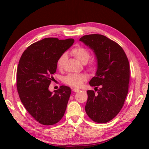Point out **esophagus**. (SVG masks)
Wrapping results in <instances>:
<instances>
[{"label":"esophagus","instance_id":"34e87169","mask_svg":"<svg viewBox=\"0 0 149 149\" xmlns=\"http://www.w3.org/2000/svg\"><path fill=\"white\" fill-rule=\"evenodd\" d=\"M79 91V90L77 89V88H73L72 89V91H74V92H78Z\"/></svg>","mask_w":149,"mask_h":149}]
</instances>
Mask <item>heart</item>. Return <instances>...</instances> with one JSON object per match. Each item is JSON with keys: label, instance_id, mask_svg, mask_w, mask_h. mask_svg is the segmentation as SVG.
Listing matches in <instances>:
<instances>
[{"label": "heart", "instance_id": "obj_1", "mask_svg": "<svg viewBox=\"0 0 149 149\" xmlns=\"http://www.w3.org/2000/svg\"><path fill=\"white\" fill-rule=\"evenodd\" d=\"M70 53L80 62L86 63L90 58V54L88 50L82 46H77L73 49ZM67 60V56L63 53L57 60V66L59 69H61L64 66ZM97 61L95 59H91L88 65V68L90 71H95L97 68ZM87 80L86 75L84 74H70L66 75L63 79V82L70 86L79 88L83 86L85 81Z\"/></svg>", "mask_w": 149, "mask_h": 149}]
</instances>
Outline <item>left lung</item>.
<instances>
[{
  "instance_id": "8db88e82",
  "label": "left lung",
  "mask_w": 149,
  "mask_h": 149,
  "mask_svg": "<svg viewBox=\"0 0 149 149\" xmlns=\"http://www.w3.org/2000/svg\"><path fill=\"white\" fill-rule=\"evenodd\" d=\"M79 40L93 50L98 65L95 76L90 81L97 92L87 91L85 111L95 122H108L122 109L128 93L130 68L127 57L118 43L102 34H88Z\"/></svg>"
}]
</instances>
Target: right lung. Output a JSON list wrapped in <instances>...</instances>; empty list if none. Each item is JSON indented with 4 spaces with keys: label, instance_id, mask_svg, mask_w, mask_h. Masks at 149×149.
Segmentation results:
<instances>
[{
    "label": "right lung",
    "instance_id": "add662e5",
    "mask_svg": "<svg viewBox=\"0 0 149 149\" xmlns=\"http://www.w3.org/2000/svg\"><path fill=\"white\" fill-rule=\"evenodd\" d=\"M74 40L46 38L31 44L22 54L17 71V88L27 112L42 125L58 123L64 116L71 90L61 86L54 93L49 90L56 72L57 60Z\"/></svg>",
    "mask_w": 149,
    "mask_h": 149
}]
</instances>
